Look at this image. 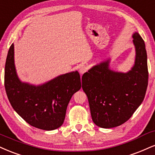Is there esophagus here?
<instances>
[{
  "mask_svg": "<svg viewBox=\"0 0 155 155\" xmlns=\"http://www.w3.org/2000/svg\"><path fill=\"white\" fill-rule=\"evenodd\" d=\"M87 69H88V68H87V67L86 66H81V67H80V68H79V73L81 74H84L85 72L87 71Z\"/></svg>",
  "mask_w": 155,
  "mask_h": 155,
  "instance_id": "obj_1",
  "label": "esophagus"
}]
</instances>
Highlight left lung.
Returning a JSON list of instances; mask_svg holds the SVG:
<instances>
[{"mask_svg": "<svg viewBox=\"0 0 155 155\" xmlns=\"http://www.w3.org/2000/svg\"><path fill=\"white\" fill-rule=\"evenodd\" d=\"M135 64L128 73L110 70L109 60L82 76L93 122L104 128L120 126L133 115L144 99L148 86L147 55L143 40L133 35Z\"/></svg>", "mask_w": 155, "mask_h": 155, "instance_id": "1", "label": "left lung"}]
</instances>
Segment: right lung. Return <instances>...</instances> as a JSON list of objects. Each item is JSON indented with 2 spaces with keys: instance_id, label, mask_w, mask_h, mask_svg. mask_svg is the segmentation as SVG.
I'll list each match as a JSON object with an SVG mask.
<instances>
[{
  "instance_id": "right-lung-1",
  "label": "right lung",
  "mask_w": 155,
  "mask_h": 155,
  "mask_svg": "<svg viewBox=\"0 0 155 155\" xmlns=\"http://www.w3.org/2000/svg\"><path fill=\"white\" fill-rule=\"evenodd\" d=\"M14 44L5 65L4 85L12 107L26 122L40 129L51 131L62 126L67 106L81 87L78 71L61 75L40 86L22 83L14 66Z\"/></svg>"
}]
</instances>
